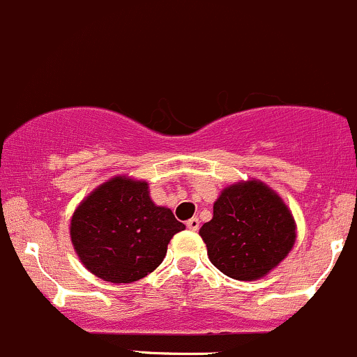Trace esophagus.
I'll return each instance as SVG.
<instances>
[{"label": "esophagus", "instance_id": "esophagus-1", "mask_svg": "<svg viewBox=\"0 0 357 357\" xmlns=\"http://www.w3.org/2000/svg\"><path fill=\"white\" fill-rule=\"evenodd\" d=\"M187 229H190V230H197V229H199V220H197V218H190L189 222H187Z\"/></svg>", "mask_w": 357, "mask_h": 357}]
</instances>
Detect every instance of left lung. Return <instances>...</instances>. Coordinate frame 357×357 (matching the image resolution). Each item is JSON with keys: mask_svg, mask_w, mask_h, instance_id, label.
Segmentation results:
<instances>
[{"mask_svg": "<svg viewBox=\"0 0 357 357\" xmlns=\"http://www.w3.org/2000/svg\"><path fill=\"white\" fill-rule=\"evenodd\" d=\"M209 261L235 280H258L270 273L296 242V222L275 190L259 180L222 190L213 218L201 227Z\"/></svg>", "mask_w": 357, "mask_h": 357, "instance_id": "left-lung-1", "label": "left lung"}]
</instances>
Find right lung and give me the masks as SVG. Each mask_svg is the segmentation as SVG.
<instances>
[{
	"label": "right lung",
	"mask_w": 357,
	"mask_h": 357,
	"mask_svg": "<svg viewBox=\"0 0 357 357\" xmlns=\"http://www.w3.org/2000/svg\"><path fill=\"white\" fill-rule=\"evenodd\" d=\"M185 229L156 206L146 180L109 178L73 211L70 237L84 266L112 284L141 280L161 264L170 238Z\"/></svg>",
	"instance_id": "1"
}]
</instances>
